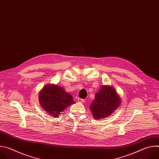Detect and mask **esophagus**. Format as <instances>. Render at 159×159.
Instances as JSON below:
<instances>
[{"label":"esophagus","mask_w":159,"mask_h":159,"mask_svg":"<svg viewBox=\"0 0 159 159\" xmlns=\"http://www.w3.org/2000/svg\"><path fill=\"white\" fill-rule=\"evenodd\" d=\"M77 100H78V101H79V102H84L85 101V100H84V99H81V98H79L77 99Z\"/></svg>","instance_id":"obj_1"}]
</instances>
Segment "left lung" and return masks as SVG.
<instances>
[{
  "instance_id": "8db88e82",
  "label": "left lung",
  "mask_w": 159,
  "mask_h": 159,
  "mask_svg": "<svg viewBox=\"0 0 159 159\" xmlns=\"http://www.w3.org/2000/svg\"><path fill=\"white\" fill-rule=\"evenodd\" d=\"M121 99L115 89L110 86H103L96 94L90 109L96 119H102L110 116L120 106Z\"/></svg>"
}]
</instances>
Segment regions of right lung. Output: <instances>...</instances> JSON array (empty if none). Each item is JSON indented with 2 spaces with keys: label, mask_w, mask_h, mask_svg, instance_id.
I'll list each match as a JSON object with an SVG mask.
<instances>
[{
  "label": "right lung",
  "mask_w": 159,
  "mask_h": 159,
  "mask_svg": "<svg viewBox=\"0 0 159 159\" xmlns=\"http://www.w3.org/2000/svg\"><path fill=\"white\" fill-rule=\"evenodd\" d=\"M39 100L43 109L57 118L68 106L75 103L72 96L57 85H47L39 94Z\"/></svg>",
  "instance_id": "add662e5"
}]
</instances>
